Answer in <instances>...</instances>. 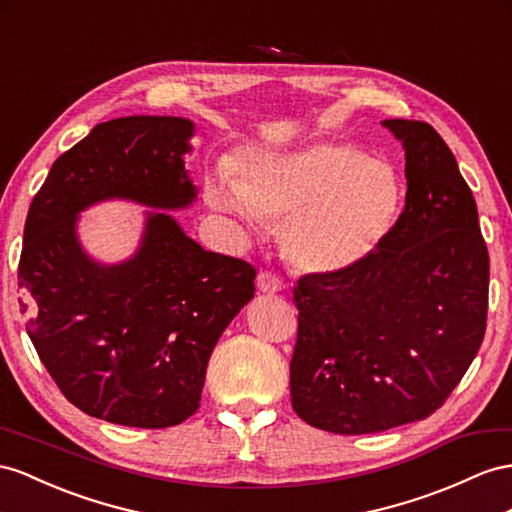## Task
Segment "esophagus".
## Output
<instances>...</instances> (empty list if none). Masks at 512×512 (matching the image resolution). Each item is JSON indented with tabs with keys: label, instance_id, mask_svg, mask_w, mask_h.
<instances>
[{
	"label": "esophagus",
	"instance_id": "obj_1",
	"mask_svg": "<svg viewBox=\"0 0 512 512\" xmlns=\"http://www.w3.org/2000/svg\"><path fill=\"white\" fill-rule=\"evenodd\" d=\"M257 287H259V292H264V294H279L285 287V283L281 281L279 274H274L270 270H261L257 277Z\"/></svg>",
	"mask_w": 512,
	"mask_h": 512
}]
</instances>
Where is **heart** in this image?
Masks as SVG:
<instances>
[{
    "label": "heart",
    "mask_w": 512,
    "mask_h": 512,
    "mask_svg": "<svg viewBox=\"0 0 512 512\" xmlns=\"http://www.w3.org/2000/svg\"><path fill=\"white\" fill-rule=\"evenodd\" d=\"M214 203L225 212L287 222L283 251L298 270L337 274L357 268L389 235L402 179L387 162L355 147L318 142L257 155L244 183L222 179Z\"/></svg>",
    "instance_id": "obj_1"
}]
</instances>
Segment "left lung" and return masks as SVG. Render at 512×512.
<instances>
[{
  "instance_id": "8db88e82",
  "label": "left lung",
  "mask_w": 512,
  "mask_h": 512,
  "mask_svg": "<svg viewBox=\"0 0 512 512\" xmlns=\"http://www.w3.org/2000/svg\"><path fill=\"white\" fill-rule=\"evenodd\" d=\"M383 125L406 157L396 225L357 268L305 274L294 287L292 406L335 435L383 432L435 413L487 329L489 251L474 194L428 123Z\"/></svg>"
}]
</instances>
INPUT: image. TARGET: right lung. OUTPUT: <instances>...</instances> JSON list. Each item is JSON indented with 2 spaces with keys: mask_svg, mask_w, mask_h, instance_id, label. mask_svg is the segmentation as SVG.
I'll use <instances>...</instances> for the list:
<instances>
[{
  "mask_svg": "<svg viewBox=\"0 0 512 512\" xmlns=\"http://www.w3.org/2000/svg\"><path fill=\"white\" fill-rule=\"evenodd\" d=\"M194 123L125 116L99 123L51 166L30 205L19 259L21 313L47 372L77 409L134 428L177 426L199 409L207 361L255 294V268L205 251L162 209L188 207ZM108 198L148 213L121 265L88 258L76 214Z\"/></svg>",
  "mask_w": 512,
  "mask_h": 512,
  "instance_id": "add662e5",
  "label": "right lung"
}]
</instances>
